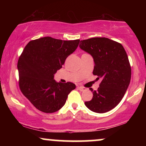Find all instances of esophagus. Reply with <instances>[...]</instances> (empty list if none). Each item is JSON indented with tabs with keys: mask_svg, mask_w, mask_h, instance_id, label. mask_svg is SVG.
<instances>
[{
	"mask_svg": "<svg viewBox=\"0 0 146 146\" xmlns=\"http://www.w3.org/2000/svg\"><path fill=\"white\" fill-rule=\"evenodd\" d=\"M78 89L79 90H80V91H84L86 90V88H84L82 86H78Z\"/></svg>",
	"mask_w": 146,
	"mask_h": 146,
	"instance_id": "34e87169",
	"label": "esophagus"
}]
</instances>
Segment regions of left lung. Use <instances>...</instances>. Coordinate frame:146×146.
Masks as SVG:
<instances>
[{"label":"left lung","instance_id":"1","mask_svg":"<svg viewBox=\"0 0 146 146\" xmlns=\"http://www.w3.org/2000/svg\"><path fill=\"white\" fill-rule=\"evenodd\" d=\"M80 42V48L93 57V74L102 79L98 90L90 88L92 99L84 104L94 112H107L120 102L130 82L131 66L126 52L120 43L108 38H92Z\"/></svg>","mask_w":146,"mask_h":146}]
</instances>
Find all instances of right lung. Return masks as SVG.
Segmentation results:
<instances>
[{
    "label": "right lung",
    "instance_id": "add662e5",
    "mask_svg": "<svg viewBox=\"0 0 146 146\" xmlns=\"http://www.w3.org/2000/svg\"><path fill=\"white\" fill-rule=\"evenodd\" d=\"M80 40H62L46 36L30 41L18 61L19 87L23 95L38 110L55 112L65 104L76 88L72 82H57L54 74L76 50Z\"/></svg>",
    "mask_w": 146,
    "mask_h": 146
}]
</instances>
